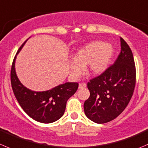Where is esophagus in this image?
<instances>
[{
  "mask_svg": "<svg viewBox=\"0 0 148 148\" xmlns=\"http://www.w3.org/2000/svg\"><path fill=\"white\" fill-rule=\"evenodd\" d=\"M86 86H87V84H86L85 83H80V84H79V88H84V87H86Z\"/></svg>",
  "mask_w": 148,
  "mask_h": 148,
  "instance_id": "1",
  "label": "esophagus"
}]
</instances>
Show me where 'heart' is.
Wrapping results in <instances>:
<instances>
[{
  "mask_svg": "<svg viewBox=\"0 0 148 148\" xmlns=\"http://www.w3.org/2000/svg\"><path fill=\"white\" fill-rule=\"evenodd\" d=\"M114 53L112 45L103 41H93L82 47L74 54L70 63L71 74L74 78L86 71L91 75H98L104 72L110 64Z\"/></svg>",
  "mask_w": 148,
  "mask_h": 148,
  "instance_id": "1",
  "label": "heart"
}]
</instances>
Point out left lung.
<instances>
[{
  "label": "left lung",
  "instance_id": "left-lung-1",
  "mask_svg": "<svg viewBox=\"0 0 148 148\" xmlns=\"http://www.w3.org/2000/svg\"><path fill=\"white\" fill-rule=\"evenodd\" d=\"M121 52L112 66L87 83L90 95L84 103L86 116L97 124L112 121L130 103L136 82L132 52L120 38Z\"/></svg>",
  "mask_w": 148,
  "mask_h": 148
}]
</instances>
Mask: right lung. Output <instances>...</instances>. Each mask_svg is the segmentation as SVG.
I'll use <instances>...</instances> for the list:
<instances>
[{
  "label": "right lung",
  "instance_id": "right-lung-1",
  "mask_svg": "<svg viewBox=\"0 0 148 148\" xmlns=\"http://www.w3.org/2000/svg\"><path fill=\"white\" fill-rule=\"evenodd\" d=\"M27 40L21 45L14 57L11 70V82L13 92L24 112L37 121L50 124L59 119L64 114L66 102L77 90V82H66L51 90L35 92L24 87L17 77L15 61Z\"/></svg>",
  "mask_w": 148,
  "mask_h": 148
}]
</instances>
